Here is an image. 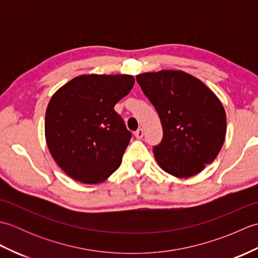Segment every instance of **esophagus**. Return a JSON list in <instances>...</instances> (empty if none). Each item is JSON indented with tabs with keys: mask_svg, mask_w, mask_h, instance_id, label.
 Listing matches in <instances>:
<instances>
[{
	"mask_svg": "<svg viewBox=\"0 0 258 258\" xmlns=\"http://www.w3.org/2000/svg\"><path fill=\"white\" fill-rule=\"evenodd\" d=\"M144 136V130L143 128H139L135 132V138L136 139H142Z\"/></svg>",
	"mask_w": 258,
	"mask_h": 258,
	"instance_id": "1",
	"label": "esophagus"
}]
</instances>
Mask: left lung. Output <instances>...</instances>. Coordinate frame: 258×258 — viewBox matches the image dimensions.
Here are the masks:
<instances>
[{
    "mask_svg": "<svg viewBox=\"0 0 258 258\" xmlns=\"http://www.w3.org/2000/svg\"><path fill=\"white\" fill-rule=\"evenodd\" d=\"M136 81L161 118L163 139L153 149L158 165L179 178L202 172L225 140L226 113L218 97L183 71L143 73Z\"/></svg>",
    "mask_w": 258,
    "mask_h": 258,
    "instance_id": "left-lung-1",
    "label": "left lung"
}]
</instances>
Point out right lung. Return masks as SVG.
<instances>
[{"label":"right lung","instance_id":"right-lung-1","mask_svg":"<svg viewBox=\"0 0 258 258\" xmlns=\"http://www.w3.org/2000/svg\"><path fill=\"white\" fill-rule=\"evenodd\" d=\"M134 82L126 74L80 75L54 93L45 113V139L70 177L98 184L119 167L132 133L114 106Z\"/></svg>","mask_w":258,"mask_h":258}]
</instances>
